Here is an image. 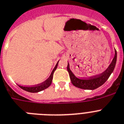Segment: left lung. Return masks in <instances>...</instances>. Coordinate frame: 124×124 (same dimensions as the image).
<instances>
[{"label": "left lung", "instance_id": "obj_1", "mask_svg": "<svg viewBox=\"0 0 124 124\" xmlns=\"http://www.w3.org/2000/svg\"><path fill=\"white\" fill-rule=\"evenodd\" d=\"M116 61H117V51L115 49L114 57L107 68L100 75L95 76V77L90 78L88 79H80V78H77L71 71L70 68V64L68 63V62L67 70L69 73L71 81L74 86L80 88L81 89L92 90H95L97 88L100 87L102 85L104 84L105 82L108 80V78H109L111 74L114 71L115 64H116Z\"/></svg>", "mask_w": 124, "mask_h": 124}]
</instances>
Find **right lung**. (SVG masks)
<instances>
[{
  "mask_svg": "<svg viewBox=\"0 0 124 124\" xmlns=\"http://www.w3.org/2000/svg\"><path fill=\"white\" fill-rule=\"evenodd\" d=\"M58 62H59V61H58V63H56L55 67L54 68V69L53 70V71H52L51 73L49 78H47V80H45L44 82H43V83H40V84H38L37 85H35V86H29V87L23 86H21V85H18V86H19L21 88L24 90L27 91V92H31V93H37L46 89V88L49 87V86L51 85V84L52 80H53V73L54 72V71L56 70L57 66H58Z\"/></svg>",
  "mask_w": 124,
  "mask_h": 124,
  "instance_id": "1",
  "label": "right lung"
}]
</instances>
